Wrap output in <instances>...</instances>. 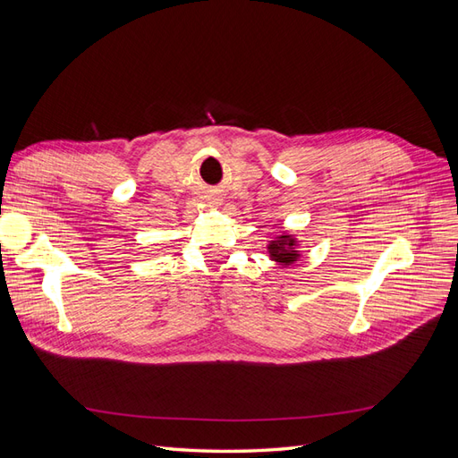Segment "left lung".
Segmentation results:
<instances>
[{"label": "left lung", "instance_id": "left-lung-1", "mask_svg": "<svg viewBox=\"0 0 458 458\" xmlns=\"http://www.w3.org/2000/svg\"><path fill=\"white\" fill-rule=\"evenodd\" d=\"M296 244L298 241L293 237V234H281V237H276V241L269 242L267 250H269V256L275 261H279L281 266H290V263L300 258Z\"/></svg>", "mask_w": 458, "mask_h": 458}]
</instances>
